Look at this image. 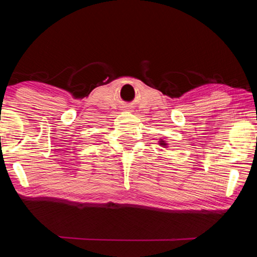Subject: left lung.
<instances>
[{
  "mask_svg": "<svg viewBox=\"0 0 257 257\" xmlns=\"http://www.w3.org/2000/svg\"><path fill=\"white\" fill-rule=\"evenodd\" d=\"M159 143H160V145H161V146H163V147H167V145H168L167 143H165L164 141H162V139H161V141H160Z\"/></svg>",
  "mask_w": 257,
  "mask_h": 257,
  "instance_id": "1",
  "label": "left lung"
}]
</instances>
